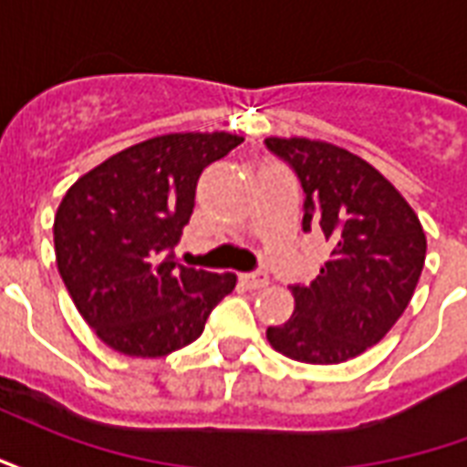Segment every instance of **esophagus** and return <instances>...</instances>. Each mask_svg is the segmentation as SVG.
Segmentation results:
<instances>
[{
    "label": "esophagus",
    "mask_w": 467,
    "mask_h": 467,
    "mask_svg": "<svg viewBox=\"0 0 467 467\" xmlns=\"http://www.w3.org/2000/svg\"><path fill=\"white\" fill-rule=\"evenodd\" d=\"M240 280H243V285H247V287H253V290H257V287H265V285L270 283V280H267V273H265V270H254V273H243V275H240Z\"/></svg>",
    "instance_id": "34e87169"
}]
</instances>
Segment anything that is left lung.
I'll list each match as a JSON object with an SVG mask.
<instances>
[{
    "mask_svg": "<svg viewBox=\"0 0 467 467\" xmlns=\"http://www.w3.org/2000/svg\"><path fill=\"white\" fill-rule=\"evenodd\" d=\"M303 187V230H320L330 257L310 285H293L295 313L267 327L275 350L337 365L380 343L410 303L425 263V233L402 194L372 164L315 140H265Z\"/></svg>",
    "mask_w": 467,
    "mask_h": 467,
    "instance_id": "8db88e82",
    "label": "left lung"
}]
</instances>
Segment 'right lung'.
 <instances>
[{
  "mask_svg": "<svg viewBox=\"0 0 467 467\" xmlns=\"http://www.w3.org/2000/svg\"><path fill=\"white\" fill-rule=\"evenodd\" d=\"M243 142L227 132L162 134L79 177L55 217L57 267L77 310L109 348L160 358L197 340L234 290L233 273L174 257L207 164Z\"/></svg>",
  "mask_w": 467,
  "mask_h": 467,
  "instance_id": "obj_1",
  "label": "right lung"
}]
</instances>
